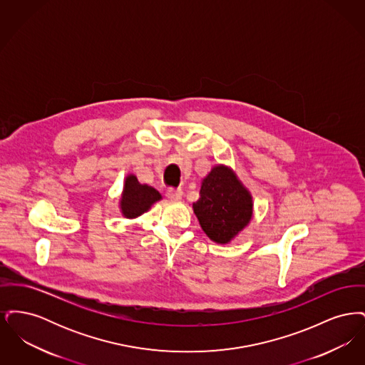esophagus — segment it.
Masks as SVG:
<instances>
[{"label": "esophagus", "instance_id": "obj_1", "mask_svg": "<svg viewBox=\"0 0 365 365\" xmlns=\"http://www.w3.org/2000/svg\"><path fill=\"white\" fill-rule=\"evenodd\" d=\"M182 190L180 189H168L167 190V197L171 200V201H180L182 200Z\"/></svg>", "mask_w": 365, "mask_h": 365}]
</instances>
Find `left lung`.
<instances>
[{
  "mask_svg": "<svg viewBox=\"0 0 365 365\" xmlns=\"http://www.w3.org/2000/svg\"><path fill=\"white\" fill-rule=\"evenodd\" d=\"M192 210L209 240L226 245L250 225L253 197L231 167L216 164L202 178Z\"/></svg>",
  "mask_w": 365,
  "mask_h": 365,
  "instance_id": "1",
  "label": "left lung"
}]
</instances>
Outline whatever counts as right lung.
<instances>
[{
  "label": "right lung",
  "instance_id": "add662e5",
  "mask_svg": "<svg viewBox=\"0 0 365 365\" xmlns=\"http://www.w3.org/2000/svg\"><path fill=\"white\" fill-rule=\"evenodd\" d=\"M161 200L163 195L155 187L140 183L135 175L128 174L124 179L119 209L123 217L137 219Z\"/></svg>",
  "mask_w": 365,
  "mask_h": 365
}]
</instances>
